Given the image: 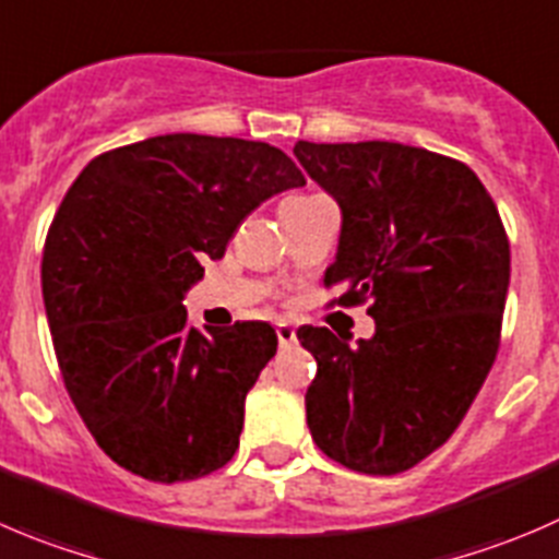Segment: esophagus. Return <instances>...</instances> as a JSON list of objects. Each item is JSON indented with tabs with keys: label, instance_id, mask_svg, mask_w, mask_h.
Here are the masks:
<instances>
[{
	"label": "esophagus",
	"instance_id": "34e87169",
	"mask_svg": "<svg viewBox=\"0 0 559 559\" xmlns=\"http://www.w3.org/2000/svg\"><path fill=\"white\" fill-rule=\"evenodd\" d=\"M277 340H280V347L293 345V342H296V329H293V325H287V323H280L277 325Z\"/></svg>",
	"mask_w": 559,
	"mask_h": 559
}]
</instances>
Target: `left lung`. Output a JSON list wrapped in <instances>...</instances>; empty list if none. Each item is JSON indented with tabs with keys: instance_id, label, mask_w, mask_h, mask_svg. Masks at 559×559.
Instances as JSON below:
<instances>
[{
	"instance_id": "left-lung-1",
	"label": "left lung",
	"mask_w": 559,
	"mask_h": 559,
	"mask_svg": "<svg viewBox=\"0 0 559 559\" xmlns=\"http://www.w3.org/2000/svg\"><path fill=\"white\" fill-rule=\"evenodd\" d=\"M293 154L342 209L331 304L374 318L358 347L296 331L318 361L309 432L347 469L405 473L454 435L495 364L511 280L500 212L465 163L427 148L298 141Z\"/></svg>"
}]
</instances>
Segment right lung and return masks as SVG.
I'll return each mask as SVG.
<instances>
[{
    "label": "right lung",
    "mask_w": 559,
    "mask_h": 559,
    "mask_svg": "<svg viewBox=\"0 0 559 559\" xmlns=\"http://www.w3.org/2000/svg\"><path fill=\"white\" fill-rule=\"evenodd\" d=\"M304 181L277 146L174 132L103 152L62 198L43 301L64 389L119 467L176 484L234 460L277 334L263 320L198 331L181 298L247 214Z\"/></svg>",
    "instance_id": "obj_1"
}]
</instances>
